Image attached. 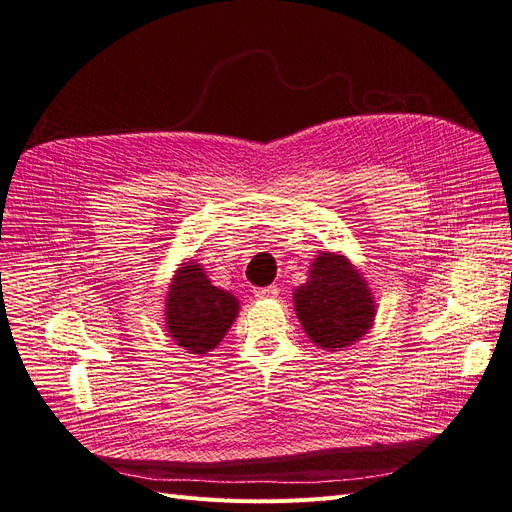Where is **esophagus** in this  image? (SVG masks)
<instances>
[{
  "label": "esophagus",
  "mask_w": 512,
  "mask_h": 512,
  "mask_svg": "<svg viewBox=\"0 0 512 512\" xmlns=\"http://www.w3.org/2000/svg\"><path fill=\"white\" fill-rule=\"evenodd\" d=\"M254 294L258 299H275L277 294H280V290H277V286H267V288H256Z\"/></svg>",
  "instance_id": "1"
}]
</instances>
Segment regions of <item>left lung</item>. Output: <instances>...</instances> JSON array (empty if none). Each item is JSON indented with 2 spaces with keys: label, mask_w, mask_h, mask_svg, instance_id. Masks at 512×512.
I'll list each match as a JSON object with an SVG mask.
<instances>
[{
  "label": "left lung",
  "mask_w": 512,
  "mask_h": 512,
  "mask_svg": "<svg viewBox=\"0 0 512 512\" xmlns=\"http://www.w3.org/2000/svg\"><path fill=\"white\" fill-rule=\"evenodd\" d=\"M292 303L305 335L329 352L361 342L376 320V294L361 269L339 252H318Z\"/></svg>",
  "instance_id": "8db88e82"
}]
</instances>
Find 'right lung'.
Returning a JSON list of instances; mask_svg holds the SVG:
<instances>
[{"label": "right lung", "mask_w": 512, "mask_h": 512, "mask_svg": "<svg viewBox=\"0 0 512 512\" xmlns=\"http://www.w3.org/2000/svg\"><path fill=\"white\" fill-rule=\"evenodd\" d=\"M235 294L213 286L203 265L185 258L168 284L164 320L168 337L190 354L205 356L218 346L239 316Z\"/></svg>", "instance_id": "1"}]
</instances>
